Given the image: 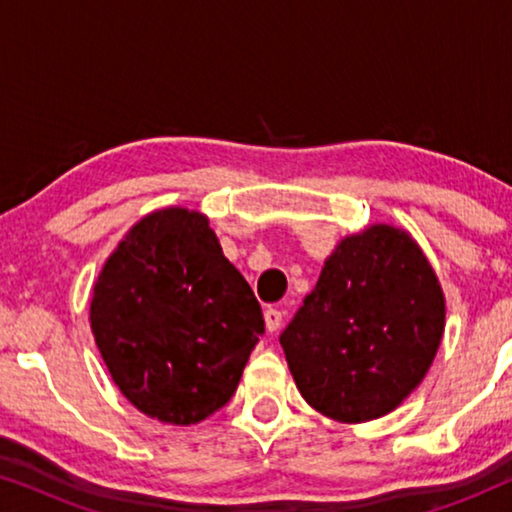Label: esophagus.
<instances>
[{"label":"esophagus","mask_w":512,"mask_h":512,"mask_svg":"<svg viewBox=\"0 0 512 512\" xmlns=\"http://www.w3.org/2000/svg\"><path fill=\"white\" fill-rule=\"evenodd\" d=\"M263 317H265V328H268L270 333H275L279 326H282V319H284V314L277 310V307H268V310L263 312Z\"/></svg>","instance_id":"obj_1"}]
</instances>
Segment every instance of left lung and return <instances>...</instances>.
<instances>
[{
    "label": "left lung",
    "instance_id": "1",
    "mask_svg": "<svg viewBox=\"0 0 512 512\" xmlns=\"http://www.w3.org/2000/svg\"><path fill=\"white\" fill-rule=\"evenodd\" d=\"M445 296L408 230L373 223L338 242L314 291L279 335L296 387L321 415H389L429 373Z\"/></svg>",
    "mask_w": 512,
    "mask_h": 512
}]
</instances>
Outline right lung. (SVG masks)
Returning <instances> with one entry per match:
<instances>
[{
	"instance_id": "1",
	"label": "right lung",
	"mask_w": 512,
	"mask_h": 512,
	"mask_svg": "<svg viewBox=\"0 0 512 512\" xmlns=\"http://www.w3.org/2000/svg\"><path fill=\"white\" fill-rule=\"evenodd\" d=\"M90 328L111 380L139 412L191 426L235 394L265 321L207 216L165 207L139 219L107 258Z\"/></svg>"
}]
</instances>
